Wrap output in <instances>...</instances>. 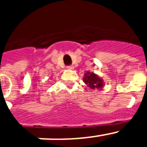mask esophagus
I'll list each match as a JSON object with an SVG mask.
<instances>
[{
    "label": "esophagus",
    "mask_w": 147,
    "mask_h": 147,
    "mask_svg": "<svg viewBox=\"0 0 147 147\" xmlns=\"http://www.w3.org/2000/svg\"><path fill=\"white\" fill-rule=\"evenodd\" d=\"M67 68L68 70H73L74 68V65H69V66H67Z\"/></svg>",
    "instance_id": "34e87169"
}]
</instances>
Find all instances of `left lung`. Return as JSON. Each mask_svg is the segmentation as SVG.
Listing matches in <instances>:
<instances>
[{
	"mask_svg": "<svg viewBox=\"0 0 147 147\" xmlns=\"http://www.w3.org/2000/svg\"><path fill=\"white\" fill-rule=\"evenodd\" d=\"M83 82L86 84L90 89L101 90L104 87V81L102 78L94 73H90L89 71L85 74L83 78Z\"/></svg>",
	"mask_w": 147,
	"mask_h": 147,
	"instance_id": "8db88e82",
	"label": "left lung"
}]
</instances>
